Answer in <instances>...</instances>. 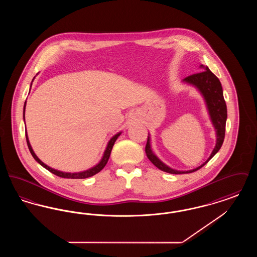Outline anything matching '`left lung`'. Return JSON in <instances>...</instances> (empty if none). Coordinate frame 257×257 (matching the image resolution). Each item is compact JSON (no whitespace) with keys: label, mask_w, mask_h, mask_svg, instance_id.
<instances>
[{"label":"left lung","mask_w":257,"mask_h":257,"mask_svg":"<svg viewBox=\"0 0 257 257\" xmlns=\"http://www.w3.org/2000/svg\"><path fill=\"white\" fill-rule=\"evenodd\" d=\"M201 67L205 68V70L199 72V73L193 74L188 77H186L183 80L185 83H188L190 85L196 86V88L200 91V93L203 95L205 99L206 105H207L208 111L211 117L212 123L215 127L216 134H217V142L216 147L212 151L210 157L206 162H204L201 166L196 168L192 171H180L172 170L167 165H165L163 162H161L157 156L152 152L150 147V138H147V146H146V153L147 158L150 160V162L156 166L159 170L166 171L171 174H181V173H191L194 171L199 170L202 168L205 164H207L210 159H212L215 154L220 150L222 146L224 135H225V122L227 118V110H226V104L223 98L222 93V87L220 84V80L215 74L212 73L207 66L204 67L203 65H200Z\"/></svg>","instance_id":"left-lung-1"}]
</instances>
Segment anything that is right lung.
Wrapping results in <instances>:
<instances>
[{
	"label": "right lung",
	"mask_w": 257,
	"mask_h": 257,
	"mask_svg": "<svg viewBox=\"0 0 257 257\" xmlns=\"http://www.w3.org/2000/svg\"><path fill=\"white\" fill-rule=\"evenodd\" d=\"M33 80H34V79H33ZM25 108H26V102H25L24 110H23L24 119ZM120 134H121V133H118V134L114 135V136H113V137L110 139V142L108 143L107 148H106V150H105V152H104L103 158L101 159V161L98 163L97 165H96L95 167H93V168H91V169H89V170H87V171H81V172H74V173H71V172H62V171H57V170H54V169L50 168V167H48L47 165H45L43 162H41L40 160L38 159V157H37V155L35 154V152H34L33 148H32V147H31V144H30V142H29V138H28L27 132H26V140H27V144H28V147H29V149H30V152H31V154L33 155V157L35 158V160L37 161V163H39V164H40V165H41L43 168H45L46 170H48L50 172L54 173L55 175H57V176H60V177H62V178L83 179V178H87V177L93 176V175H95L96 173H98L99 171H102V170L104 169V167L106 166V164L108 163V160H109V158H110V152H111L112 147H113V145H114V143H115L116 139H117V138L120 136Z\"/></svg>",
	"instance_id": "add662e5"
}]
</instances>
